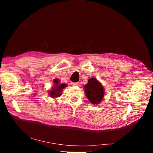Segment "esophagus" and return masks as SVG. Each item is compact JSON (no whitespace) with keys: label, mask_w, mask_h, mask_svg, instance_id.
Segmentation results:
<instances>
[{"label":"esophagus","mask_w":153,"mask_h":153,"mask_svg":"<svg viewBox=\"0 0 153 153\" xmlns=\"http://www.w3.org/2000/svg\"><path fill=\"white\" fill-rule=\"evenodd\" d=\"M71 85H73V86H78V85H79V83L78 82H71Z\"/></svg>","instance_id":"esophagus-1"}]
</instances>
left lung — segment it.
<instances>
[{"instance_id":"left-lung-1","label":"left lung","mask_w":153,"mask_h":153,"mask_svg":"<svg viewBox=\"0 0 153 153\" xmlns=\"http://www.w3.org/2000/svg\"><path fill=\"white\" fill-rule=\"evenodd\" d=\"M84 87L87 98L91 103L98 105L101 103L104 97L105 90L96 78H91Z\"/></svg>"}]
</instances>
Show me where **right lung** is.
Instances as JSON below:
<instances>
[{"instance_id": "obj_1", "label": "right lung", "mask_w": 153, "mask_h": 153, "mask_svg": "<svg viewBox=\"0 0 153 153\" xmlns=\"http://www.w3.org/2000/svg\"><path fill=\"white\" fill-rule=\"evenodd\" d=\"M59 80L58 79H54L53 83L54 86L52 87V89L49 91V95L53 98H55L57 97L61 96V92L63 89L67 87V84H60Z\"/></svg>"}]
</instances>
